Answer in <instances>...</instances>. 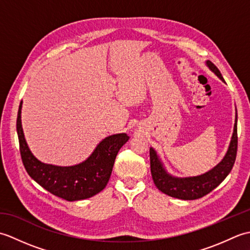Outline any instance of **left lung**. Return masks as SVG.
I'll use <instances>...</instances> for the list:
<instances>
[{"label":"left lung","instance_id":"1","mask_svg":"<svg viewBox=\"0 0 250 250\" xmlns=\"http://www.w3.org/2000/svg\"><path fill=\"white\" fill-rule=\"evenodd\" d=\"M206 66L225 83L220 71L209 60L205 62ZM237 150V114L229 147L222 160L208 172L190 177H177L169 174L157 151L150 147V171L156 187L172 198L180 200H196L209 193L219 186L229 175L234 166Z\"/></svg>","mask_w":250,"mask_h":250}]
</instances>
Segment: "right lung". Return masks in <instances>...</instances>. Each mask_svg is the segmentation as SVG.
<instances>
[{"label":"right lung","mask_w":250,"mask_h":250,"mask_svg":"<svg viewBox=\"0 0 250 250\" xmlns=\"http://www.w3.org/2000/svg\"><path fill=\"white\" fill-rule=\"evenodd\" d=\"M20 103L17 116V134L20 155L30 177L54 195L66 201L84 200L101 192L107 185L115 159L130 137L126 133L105 137L86 160L70 167L55 166L40 161L26 144L21 125Z\"/></svg>","instance_id":"obj_1"}]
</instances>
